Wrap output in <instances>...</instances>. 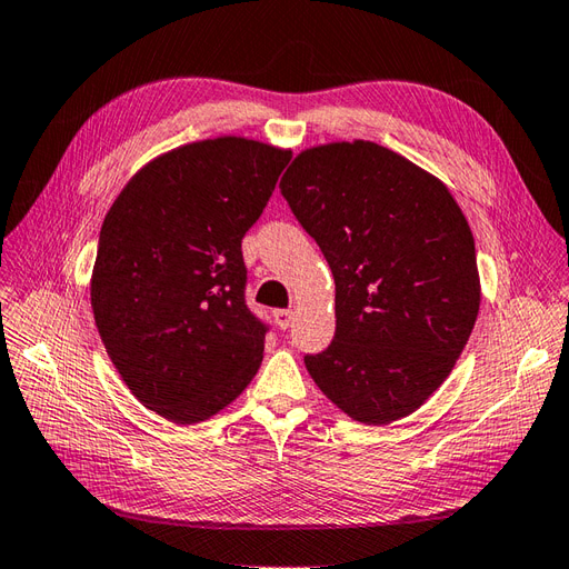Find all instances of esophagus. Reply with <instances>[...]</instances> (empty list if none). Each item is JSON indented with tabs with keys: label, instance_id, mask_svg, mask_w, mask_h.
Listing matches in <instances>:
<instances>
[{
	"label": "esophagus",
	"instance_id": "esophagus-1",
	"mask_svg": "<svg viewBox=\"0 0 569 569\" xmlns=\"http://www.w3.org/2000/svg\"><path fill=\"white\" fill-rule=\"evenodd\" d=\"M272 318H274V322H278L280 330H287V328H291V322H295V311H291V309H274Z\"/></svg>",
	"mask_w": 569,
	"mask_h": 569
}]
</instances>
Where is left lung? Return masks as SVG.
Here are the masks:
<instances>
[{"label": "left lung", "instance_id": "left-lung-1", "mask_svg": "<svg viewBox=\"0 0 569 569\" xmlns=\"http://www.w3.org/2000/svg\"><path fill=\"white\" fill-rule=\"evenodd\" d=\"M335 278V340L303 357L347 417L386 426L450 376L481 306L473 234L450 189L373 141L301 150L280 181Z\"/></svg>", "mask_w": 569, "mask_h": 569}]
</instances>
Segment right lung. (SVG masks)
I'll list each match as a JSON object with an SVG mask.
<instances>
[{
    "label": "right lung",
    "mask_w": 569,
    "mask_h": 569,
    "mask_svg": "<svg viewBox=\"0 0 569 569\" xmlns=\"http://www.w3.org/2000/svg\"><path fill=\"white\" fill-rule=\"evenodd\" d=\"M289 160L241 136L187 143L143 164L104 214L96 326L127 388L164 419H210L263 361L268 328L243 301L241 239Z\"/></svg>",
    "instance_id": "1"
}]
</instances>
